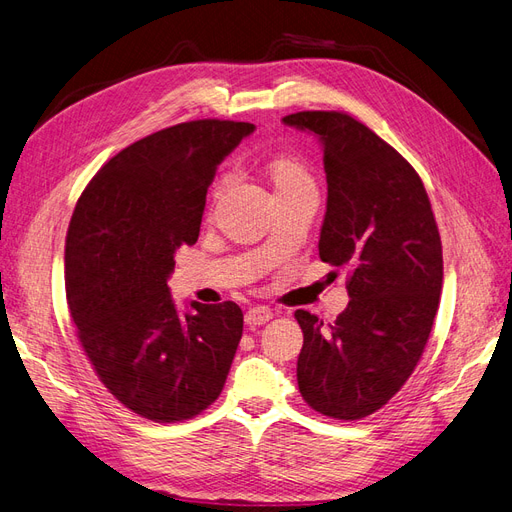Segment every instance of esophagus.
Here are the masks:
<instances>
[{
  "label": "esophagus",
  "instance_id": "obj_1",
  "mask_svg": "<svg viewBox=\"0 0 512 512\" xmlns=\"http://www.w3.org/2000/svg\"><path fill=\"white\" fill-rule=\"evenodd\" d=\"M272 310L268 306H253L249 308V312L244 315V323L249 327H257V325H263L268 323L272 319Z\"/></svg>",
  "mask_w": 512,
  "mask_h": 512
}]
</instances>
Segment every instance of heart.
<instances>
[{
  "label": "heart",
  "instance_id": "1",
  "mask_svg": "<svg viewBox=\"0 0 512 512\" xmlns=\"http://www.w3.org/2000/svg\"><path fill=\"white\" fill-rule=\"evenodd\" d=\"M270 172L274 178L276 189H283L295 183H302V180H310L302 163L289 155H278L270 163Z\"/></svg>",
  "mask_w": 512,
  "mask_h": 512
}]
</instances>
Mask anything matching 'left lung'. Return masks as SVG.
Listing matches in <instances>:
<instances>
[{
	"instance_id": "1",
	"label": "left lung",
	"mask_w": 512,
	"mask_h": 512,
	"mask_svg": "<svg viewBox=\"0 0 512 512\" xmlns=\"http://www.w3.org/2000/svg\"><path fill=\"white\" fill-rule=\"evenodd\" d=\"M315 134L327 176L319 257L349 270V306L332 325L295 312L304 346L298 387L308 406L355 421L408 381L442 291V244L419 174L364 123L308 110L283 119Z\"/></svg>"
}]
</instances>
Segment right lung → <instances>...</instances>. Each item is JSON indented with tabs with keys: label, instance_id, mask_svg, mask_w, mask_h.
I'll return each instance as SVG.
<instances>
[{
	"label": "right lung",
	"instance_id": "right-lung-1",
	"mask_svg": "<svg viewBox=\"0 0 512 512\" xmlns=\"http://www.w3.org/2000/svg\"><path fill=\"white\" fill-rule=\"evenodd\" d=\"M255 125L189 121L114 155L82 191L65 238V293L108 391L157 423L200 415L223 391L242 338L234 302L180 312L174 255L200 236L219 163Z\"/></svg>",
	"mask_w": 512,
	"mask_h": 512
}]
</instances>
